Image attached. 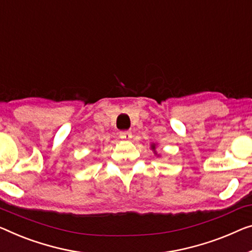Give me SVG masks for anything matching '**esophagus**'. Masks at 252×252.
<instances>
[{"instance_id":"1","label":"esophagus","mask_w":252,"mask_h":252,"mask_svg":"<svg viewBox=\"0 0 252 252\" xmlns=\"http://www.w3.org/2000/svg\"><path fill=\"white\" fill-rule=\"evenodd\" d=\"M120 138L123 139V140H130L132 138V133L130 131H122V132H120Z\"/></svg>"}]
</instances>
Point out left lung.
I'll use <instances>...</instances> for the list:
<instances>
[{
    "instance_id": "1",
    "label": "left lung",
    "mask_w": 252,
    "mask_h": 252,
    "mask_svg": "<svg viewBox=\"0 0 252 252\" xmlns=\"http://www.w3.org/2000/svg\"><path fill=\"white\" fill-rule=\"evenodd\" d=\"M152 148H153V149H155V145H153V146H152Z\"/></svg>"
}]
</instances>
